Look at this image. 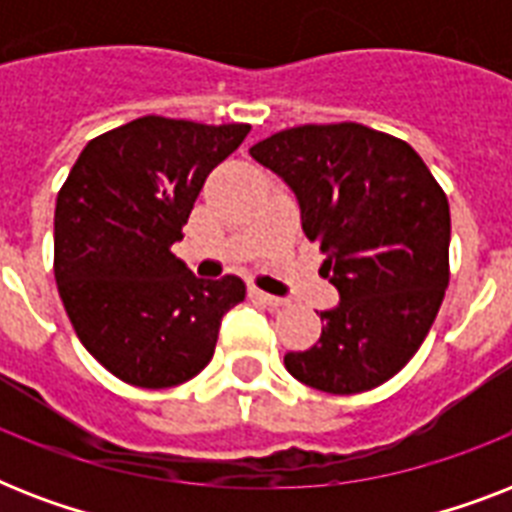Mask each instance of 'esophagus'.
<instances>
[{"instance_id":"34e87169","label":"esophagus","mask_w":512,"mask_h":512,"mask_svg":"<svg viewBox=\"0 0 512 512\" xmlns=\"http://www.w3.org/2000/svg\"><path fill=\"white\" fill-rule=\"evenodd\" d=\"M249 295L255 297L257 303L268 305V308H284V305H287V300H281V297H273V295H268V292H263V289H257V287H252V289H249Z\"/></svg>"}]
</instances>
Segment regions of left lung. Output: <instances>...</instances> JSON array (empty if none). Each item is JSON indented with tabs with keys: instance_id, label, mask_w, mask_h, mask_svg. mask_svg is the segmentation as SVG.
I'll return each mask as SVG.
<instances>
[{
	"instance_id": "1",
	"label": "left lung",
	"mask_w": 512,
	"mask_h": 512,
	"mask_svg": "<svg viewBox=\"0 0 512 512\" xmlns=\"http://www.w3.org/2000/svg\"><path fill=\"white\" fill-rule=\"evenodd\" d=\"M295 191L340 305L319 342L287 353L295 380L350 396L388 382L428 337L449 287L444 188L409 143L364 124H303L249 148Z\"/></svg>"
}]
</instances>
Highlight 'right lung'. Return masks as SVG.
<instances>
[{
  "label": "right lung",
  "mask_w": 512,
  "mask_h": 512,
  "mask_svg": "<svg viewBox=\"0 0 512 512\" xmlns=\"http://www.w3.org/2000/svg\"><path fill=\"white\" fill-rule=\"evenodd\" d=\"M249 124L140 116L92 138L55 204V281L82 345L119 380L172 388L215 353L239 276L196 279L172 244Z\"/></svg>",
  "instance_id": "1"
}]
</instances>
